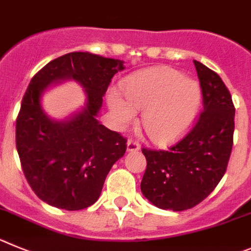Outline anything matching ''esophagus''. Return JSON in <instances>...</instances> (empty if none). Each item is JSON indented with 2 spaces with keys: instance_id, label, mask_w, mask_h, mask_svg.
Masks as SVG:
<instances>
[{
  "instance_id": "1",
  "label": "esophagus",
  "mask_w": 251,
  "mask_h": 251,
  "mask_svg": "<svg viewBox=\"0 0 251 251\" xmlns=\"http://www.w3.org/2000/svg\"><path fill=\"white\" fill-rule=\"evenodd\" d=\"M126 150L127 151H139L140 150V145L137 144L135 140L130 139L127 141V144H126Z\"/></svg>"
}]
</instances>
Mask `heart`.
<instances>
[{"mask_svg": "<svg viewBox=\"0 0 251 251\" xmlns=\"http://www.w3.org/2000/svg\"><path fill=\"white\" fill-rule=\"evenodd\" d=\"M121 96L111 91L107 103L119 127H126L142 112V126L156 144H170L193 125L202 100L200 83L169 67L146 70L121 82Z\"/></svg>", "mask_w": 251, "mask_h": 251, "instance_id": "b5f03b06", "label": "heart"}]
</instances>
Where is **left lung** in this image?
Segmentation results:
<instances>
[{"mask_svg":"<svg viewBox=\"0 0 251 251\" xmlns=\"http://www.w3.org/2000/svg\"><path fill=\"white\" fill-rule=\"evenodd\" d=\"M204 111L189 134L168 151L142 149L141 193L155 206L182 211L201 202L220 182L232 149L235 107L220 76L194 61Z\"/></svg>","mask_w":251,"mask_h":251,"instance_id":"left-lung-1","label":"left lung"}]
</instances>
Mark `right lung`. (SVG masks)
Masks as SVG:
<instances>
[{"mask_svg":"<svg viewBox=\"0 0 251 251\" xmlns=\"http://www.w3.org/2000/svg\"><path fill=\"white\" fill-rule=\"evenodd\" d=\"M124 69L121 60L70 52L32 77L16 121V148L27 181L42 201L74 211L100 198L106 176L126 151V139L98 120L111 78ZM66 79L83 86L85 105L66 121H53L42 109L41 98Z\"/></svg>","mask_w":251,"mask_h":251,"instance_id":"right-lung-1","label":"right lung"}]
</instances>
